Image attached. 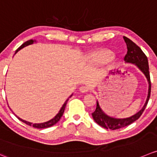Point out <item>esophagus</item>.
Returning <instances> with one entry per match:
<instances>
[{
	"instance_id": "1",
	"label": "esophagus",
	"mask_w": 157,
	"mask_h": 157,
	"mask_svg": "<svg viewBox=\"0 0 157 157\" xmlns=\"http://www.w3.org/2000/svg\"><path fill=\"white\" fill-rule=\"evenodd\" d=\"M79 90H80L81 93H86V92H88L89 89H88L87 86H80V88H79Z\"/></svg>"
}]
</instances>
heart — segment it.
Returning <instances> with one entry per match:
<instances>
[{"label":"heart","instance_id":"heart-1","mask_svg":"<svg viewBox=\"0 0 157 157\" xmlns=\"http://www.w3.org/2000/svg\"><path fill=\"white\" fill-rule=\"evenodd\" d=\"M112 57L113 54L111 51H107V50H101L91 54L90 59L93 63L100 64V63H104L110 60Z\"/></svg>","mask_w":157,"mask_h":157}]
</instances>
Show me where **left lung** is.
I'll use <instances>...</instances> for the list:
<instances>
[{
  "label": "left lung",
  "mask_w": 157,
  "mask_h": 157,
  "mask_svg": "<svg viewBox=\"0 0 157 157\" xmlns=\"http://www.w3.org/2000/svg\"><path fill=\"white\" fill-rule=\"evenodd\" d=\"M124 39L127 44V54L124 57V60L127 63H131L136 65L146 76L148 81L149 88H148V95H147V100L144 103L142 109L136 113L134 115L131 116L127 118H114V117H109L106 115L100 106L99 102L97 101V108L95 111L92 113V117L94 121L97 123L100 127L105 129H109V130H117V129L122 128V127H127L130 124H133L134 121L138 120L142 115L143 112L147 106V103L150 97V92H151V82H150V71H149L148 60L147 56L145 55L142 50L140 47L135 43H133L131 40H130L127 36H124Z\"/></svg>",
  "instance_id": "1"
}]
</instances>
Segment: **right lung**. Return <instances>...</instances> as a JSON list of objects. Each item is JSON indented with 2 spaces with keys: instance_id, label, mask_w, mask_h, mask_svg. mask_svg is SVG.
Masks as SVG:
<instances>
[{
  "instance_id": "add662e5",
  "label": "right lung",
  "mask_w": 157,
  "mask_h": 157,
  "mask_svg": "<svg viewBox=\"0 0 157 157\" xmlns=\"http://www.w3.org/2000/svg\"><path fill=\"white\" fill-rule=\"evenodd\" d=\"M36 42V40H27V41L24 42V44H23L22 45H21L20 48H17V50L16 51V52H15V54H17V53L18 52V51H20V50H21L22 48H25V47L28 46V45H30V44H33V43H35ZM73 95V94H72ZM72 95L70 96V97H72ZM69 97V98H70ZM69 98L67 99V100H66V101L64 102V103L63 104V106H62V107L60 108V111L58 112V113L57 114V115L55 116V117L53 118V119L50 120V121H47V122H44V123H40V124H33V123H30V122H28V121H24V120H22L21 118H20V117H17L18 118V119L20 120L21 121H22V122H24V124H27V125H30V126H33V127H35V128H37V129H44V128H48V127H52V126H54V124H57V122H58L60 120V118H61V117L63 116V112H64V109H65V107H66V105H67V103L68 100H69Z\"/></svg>"
}]
</instances>
